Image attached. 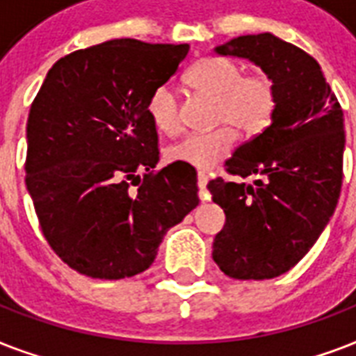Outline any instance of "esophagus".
<instances>
[{
	"label": "esophagus",
	"mask_w": 356,
	"mask_h": 356,
	"mask_svg": "<svg viewBox=\"0 0 356 356\" xmlns=\"http://www.w3.org/2000/svg\"><path fill=\"white\" fill-rule=\"evenodd\" d=\"M207 183H209V177H207V173H203V172L197 173V186H200V195H201V200H203V201L211 197V195H209V192H207Z\"/></svg>",
	"instance_id": "obj_1"
}]
</instances>
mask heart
<instances>
[{
    "label": "heart",
    "mask_w": 356,
    "mask_h": 356,
    "mask_svg": "<svg viewBox=\"0 0 356 356\" xmlns=\"http://www.w3.org/2000/svg\"><path fill=\"white\" fill-rule=\"evenodd\" d=\"M190 88L214 99L212 123L220 125L209 133L184 136L168 149V161L211 170L231 153L236 131L257 136L270 127L277 111V86L270 75L245 74L242 64L223 57H203L190 68ZM145 113L156 131L177 134L181 129L179 97L170 85L149 92Z\"/></svg>",
    "instance_id": "1"
}]
</instances>
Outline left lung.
Listing matches in <instances>:
<instances>
[{
    "label": "left lung",
    "instance_id": "left-lung-1",
    "mask_svg": "<svg viewBox=\"0 0 356 356\" xmlns=\"http://www.w3.org/2000/svg\"><path fill=\"white\" fill-rule=\"evenodd\" d=\"M214 51L249 58L277 86V111L264 133L225 161L212 201L225 212L212 259L225 275L262 281L286 273L320 238L343 179V113L318 60L271 33L233 38Z\"/></svg>",
    "mask_w": 356,
    "mask_h": 356
}]
</instances>
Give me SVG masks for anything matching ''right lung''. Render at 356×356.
I'll return each mask as SVG.
<instances>
[{"mask_svg":"<svg viewBox=\"0 0 356 356\" xmlns=\"http://www.w3.org/2000/svg\"><path fill=\"white\" fill-rule=\"evenodd\" d=\"M188 49L134 38L79 49L53 64L31 105L25 184L47 243L83 275L145 271L200 203L190 166L155 172L159 136L145 113Z\"/></svg>","mask_w":356,"mask_h":356,"instance_id":"right-lung-1","label":"right lung"}]
</instances>
